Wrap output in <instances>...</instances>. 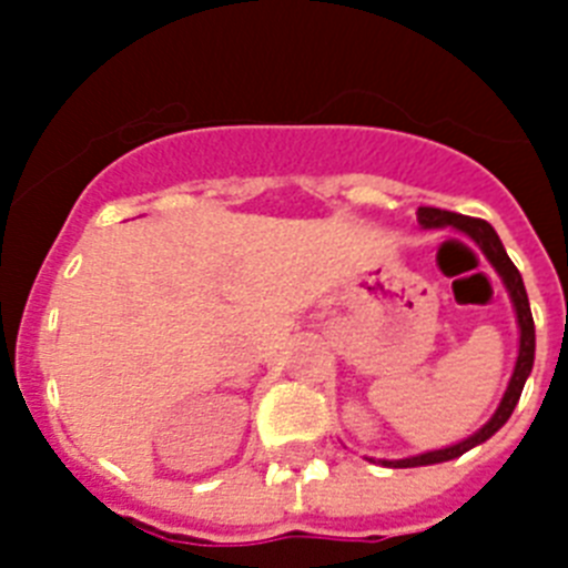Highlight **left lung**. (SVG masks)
Here are the masks:
<instances>
[{
    "instance_id": "1",
    "label": "left lung",
    "mask_w": 568,
    "mask_h": 568,
    "mask_svg": "<svg viewBox=\"0 0 568 568\" xmlns=\"http://www.w3.org/2000/svg\"><path fill=\"white\" fill-rule=\"evenodd\" d=\"M418 225L424 231L430 227H450V231L462 233L465 240L474 242L479 251L485 254V260L490 262V268L497 271L499 280H503L505 292L511 297L514 314H517V328H519V349H517V364H514L511 381L505 387L503 398H499V407L494 409V416L479 427L476 433H470L468 438H462L456 445L438 447V450H427V454L407 456V459H378L384 468H422V465H438V462H450L459 459L462 454L474 450L476 445L488 442L494 433L503 427L508 418H511L514 407H517L519 395H523V387H526V378L531 375V366H535V317H531V306H528V294L526 285H523V276H519L517 265L508 260L505 254L503 242H499L497 231L485 222V219H470L462 216V213L450 211H438V207H418ZM375 462V459H369Z\"/></svg>"
}]
</instances>
